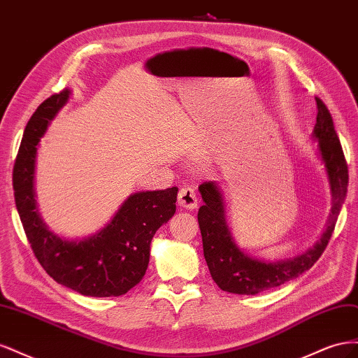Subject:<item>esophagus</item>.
Listing matches in <instances>:
<instances>
[{"label":"esophagus","instance_id":"obj_1","mask_svg":"<svg viewBox=\"0 0 358 358\" xmlns=\"http://www.w3.org/2000/svg\"><path fill=\"white\" fill-rule=\"evenodd\" d=\"M197 203H199V199H197V194H196V191H194V188H191V187L180 188L179 196H178V204L180 206V208L192 210L197 208Z\"/></svg>","mask_w":358,"mask_h":358}]
</instances>
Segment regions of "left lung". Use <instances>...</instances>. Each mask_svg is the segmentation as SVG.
Returning a JSON list of instances; mask_svg holds the SVG:
<instances>
[{
  "mask_svg": "<svg viewBox=\"0 0 358 358\" xmlns=\"http://www.w3.org/2000/svg\"><path fill=\"white\" fill-rule=\"evenodd\" d=\"M317 124L312 137L318 140L321 161L331 189V213L321 239L306 252L280 262H266L245 254L236 245L233 234L225 221L224 199L215 182H203L199 187L204 204L199 209V225L203 239V254L208 263L212 279L222 291L233 294L255 296L258 292L285 284L287 280L300 276L318 262L327 248L336 221L348 191V164L336 134L333 117L317 96Z\"/></svg>",
  "mask_w": 358,
  "mask_h": 358,
  "instance_id": "obj_1",
  "label": "left lung"
}]
</instances>
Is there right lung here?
I'll list each match as a JSON object with an SVG mask.
<instances>
[{
  "label": "right lung",
  "instance_id": "right-lung-1",
  "mask_svg": "<svg viewBox=\"0 0 358 358\" xmlns=\"http://www.w3.org/2000/svg\"><path fill=\"white\" fill-rule=\"evenodd\" d=\"M69 99L70 90L53 94L25 127L13 167L16 209L32 252L49 276L82 296L117 297L143 279L152 237L176 212L178 188L133 194L101 231L86 239L69 241L50 231L34 191L37 145Z\"/></svg>",
  "mask_w": 358,
  "mask_h": 358
}]
</instances>
